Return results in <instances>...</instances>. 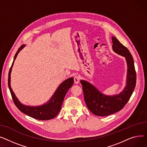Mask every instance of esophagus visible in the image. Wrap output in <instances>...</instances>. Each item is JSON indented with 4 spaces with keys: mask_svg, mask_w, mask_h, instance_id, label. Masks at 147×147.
Returning a JSON list of instances; mask_svg holds the SVG:
<instances>
[{
    "mask_svg": "<svg viewBox=\"0 0 147 147\" xmlns=\"http://www.w3.org/2000/svg\"><path fill=\"white\" fill-rule=\"evenodd\" d=\"M80 77L78 76H75V77H74V82H75V84H78L79 83V82H80Z\"/></svg>",
    "mask_w": 147,
    "mask_h": 147,
    "instance_id": "1",
    "label": "esophagus"
}]
</instances>
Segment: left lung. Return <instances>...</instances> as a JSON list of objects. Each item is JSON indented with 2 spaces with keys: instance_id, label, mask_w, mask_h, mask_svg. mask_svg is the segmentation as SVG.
Masks as SVG:
<instances>
[{
  "instance_id": "left-lung-1",
  "label": "left lung",
  "mask_w": 147,
  "mask_h": 147,
  "mask_svg": "<svg viewBox=\"0 0 147 147\" xmlns=\"http://www.w3.org/2000/svg\"><path fill=\"white\" fill-rule=\"evenodd\" d=\"M114 52L125 57L127 63L126 86L117 94L107 96L102 94L89 82L81 80L85 102L92 113L98 116H106L122 109L131 97L136 85V75L133 57L129 50L115 37H111Z\"/></svg>"
}]
</instances>
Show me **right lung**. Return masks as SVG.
<instances>
[{
    "instance_id": "obj_1",
    "label": "right lung",
    "mask_w": 147,
    "mask_h": 147,
    "mask_svg": "<svg viewBox=\"0 0 147 147\" xmlns=\"http://www.w3.org/2000/svg\"><path fill=\"white\" fill-rule=\"evenodd\" d=\"M25 47V45H22L16 53L13 61L11 67V69L9 72L8 75V87L9 88L11 96L15 106L17 107L23 113L27 115L32 118L41 120H47L52 119L55 118L61 109L63 101L65 95L67 91L70 88L72 87V85L74 84V78H69L60 84L54 94L51 97V98L41 106H30L22 105L16 97L15 93L12 91L11 87V74L12 71V68L13 65L14 60L16 59L17 55L20 51Z\"/></svg>"
}]
</instances>
